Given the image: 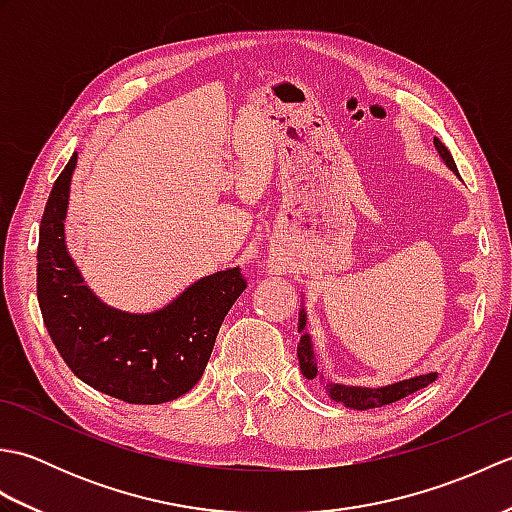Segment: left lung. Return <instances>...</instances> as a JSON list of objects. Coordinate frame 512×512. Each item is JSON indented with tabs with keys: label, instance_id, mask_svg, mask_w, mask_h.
<instances>
[{
	"label": "left lung",
	"instance_id": "1",
	"mask_svg": "<svg viewBox=\"0 0 512 512\" xmlns=\"http://www.w3.org/2000/svg\"><path fill=\"white\" fill-rule=\"evenodd\" d=\"M433 145H436L444 165H447L453 173H458V167H455L451 151L444 147L442 140L433 138ZM306 325H308V314H306V308L301 306V310H299L301 339H299V345H297L299 367H301V374L306 376L308 380L319 378V383L323 385V376L321 374L317 376V372H319L317 358H314L312 339H310V334L306 332ZM436 378H438L436 372H429V374H420V376H413V378H407V380H398V383L383 385V387H376V389H372V387H347V385H339V383H325V394H328L334 402H341V405H345V407L365 411V409L383 407V405H389V402H396L400 398H405V396L413 394V391L431 385Z\"/></svg>",
	"mask_w": 512,
	"mask_h": 512
}]
</instances>
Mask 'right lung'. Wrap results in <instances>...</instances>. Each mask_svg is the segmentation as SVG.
Returning a JSON list of instances; mask_svg holds the SVG:
<instances>
[{"label": "right lung", "instance_id": "obj_1", "mask_svg": "<svg viewBox=\"0 0 512 512\" xmlns=\"http://www.w3.org/2000/svg\"><path fill=\"white\" fill-rule=\"evenodd\" d=\"M76 151L54 182L39 226L37 299L43 323L76 378L132 405L176 400L198 383L215 336L246 279L237 268L202 277L154 312L107 306L65 246Z\"/></svg>", "mask_w": 512, "mask_h": 512}]
</instances>
